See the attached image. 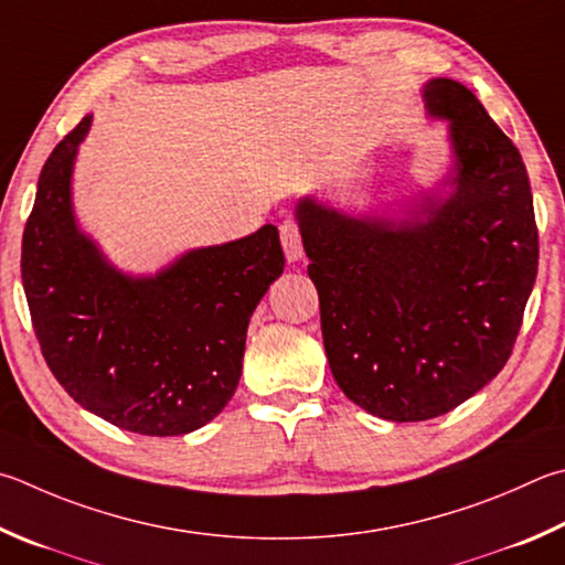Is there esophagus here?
<instances>
[{"label": "esophagus", "mask_w": 565, "mask_h": 565, "mask_svg": "<svg viewBox=\"0 0 565 565\" xmlns=\"http://www.w3.org/2000/svg\"><path fill=\"white\" fill-rule=\"evenodd\" d=\"M279 237H281V247L289 262H299L303 254V244H301V224L296 220H284L279 227Z\"/></svg>", "instance_id": "1"}]
</instances>
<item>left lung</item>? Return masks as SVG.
<instances>
[{"instance_id": "left-lung-1", "label": "left lung", "mask_w": 565, "mask_h": 565, "mask_svg": "<svg viewBox=\"0 0 565 565\" xmlns=\"http://www.w3.org/2000/svg\"><path fill=\"white\" fill-rule=\"evenodd\" d=\"M452 122L455 192L423 222L355 220L299 204L328 365L343 393L393 423L449 413L494 381L514 351L539 271L526 166L484 106L429 81Z\"/></svg>"}]
</instances>
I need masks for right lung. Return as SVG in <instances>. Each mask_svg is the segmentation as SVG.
Instances as JSON below:
<instances>
[{
  "mask_svg": "<svg viewBox=\"0 0 565 565\" xmlns=\"http://www.w3.org/2000/svg\"><path fill=\"white\" fill-rule=\"evenodd\" d=\"M86 116L44 162L22 237V284L49 371L88 413L150 437L222 413L242 375L249 318L284 271L279 232L184 254L156 279L122 276L71 214Z\"/></svg>",
  "mask_w": 565,
  "mask_h": 565,
  "instance_id": "add662e5",
  "label": "right lung"
}]
</instances>
